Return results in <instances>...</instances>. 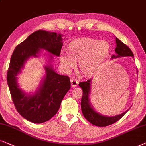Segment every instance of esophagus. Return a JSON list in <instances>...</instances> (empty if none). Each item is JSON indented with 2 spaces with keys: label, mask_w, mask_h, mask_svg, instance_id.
I'll return each instance as SVG.
<instances>
[{
  "label": "esophagus",
  "mask_w": 146,
  "mask_h": 146,
  "mask_svg": "<svg viewBox=\"0 0 146 146\" xmlns=\"http://www.w3.org/2000/svg\"><path fill=\"white\" fill-rule=\"evenodd\" d=\"M78 85V81L75 80V79H71V85L72 87H77Z\"/></svg>",
  "instance_id": "esophagus-1"
}]
</instances>
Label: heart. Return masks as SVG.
<instances>
[{"mask_svg":"<svg viewBox=\"0 0 146 146\" xmlns=\"http://www.w3.org/2000/svg\"><path fill=\"white\" fill-rule=\"evenodd\" d=\"M111 46L106 40L84 37L72 40L67 52H61L60 62L67 70L75 67L79 62V69L87 77L92 76L102 69L110 54Z\"/></svg>","mask_w":146,"mask_h":146,"instance_id":"heart-1","label":"heart"}]
</instances>
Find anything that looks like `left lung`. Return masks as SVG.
I'll return each mask as SVG.
<instances>
[{
  "instance_id": "obj_1",
  "label": "left lung",
  "mask_w": 146,
  "mask_h": 146,
  "mask_svg": "<svg viewBox=\"0 0 146 146\" xmlns=\"http://www.w3.org/2000/svg\"><path fill=\"white\" fill-rule=\"evenodd\" d=\"M115 42L117 46H116L115 50L117 55H112L111 59H115V58L121 57H127V56L134 58L133 53L127 45H125L123 42H122L117 38H115ZM91 81V79H89L87 81H83V82H80L79 83V85L81 87L83 90L81 107L83 116L91 124L96 126H98V127H106V126L111 125V124L115 123L116 121L119 120L125 115L128 110L123 113L115 116H112V117H108V116L102 115L98 113L92 108L90 102H89Z\"/></svg>"
}]
</instances>
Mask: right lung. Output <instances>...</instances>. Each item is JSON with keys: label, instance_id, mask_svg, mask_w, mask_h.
Masks as SVG:
<instances>
[{"label": "right lung", "instance_id": "1", "mask_svg": "<svg viewBox=\"0 0 146 146\" xmlns=\"http://www.w3.org/2000/svg\"><path fill=\"white\" fill-rule=\"evenodd\" d=\"M61 34L38 30L30 35L15 48L7 71V83L15 108L28 121L41 123L57 113L64 96L71 88L70 79L54 71L51 65L44 67L45 77L33 95H27L17 84V75L25 61L31 57H37L40 49L59 57L63 46ZM50 59H53L50 55Z\"/></svg>", "mask_w": 146, "mask_h": 146}]
</instances>
